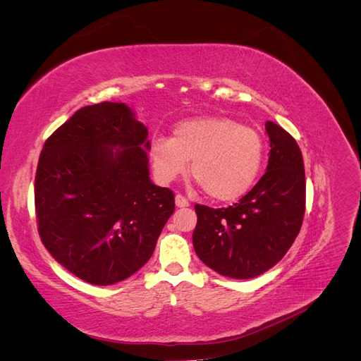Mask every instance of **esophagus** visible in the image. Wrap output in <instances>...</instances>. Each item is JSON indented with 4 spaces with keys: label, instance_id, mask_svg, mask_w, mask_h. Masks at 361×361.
<instances>
[{
    "label": "esophagus",
    "instance_id": "esophagus-1",
    "mask_svg": "<svg viewBox=\"0 0 361 361\" xmlns=\"http://www.w3.org/2000/svg\"><path fill=\"white\" fill-rule=\"evenodd\" d=\"M174 203H176L178 207H188L190 206V202L183 197V195L178 194L176 197H174Z\"/></svg>",
    "mask_w": 361,
    "mask_h": 361
}]
</instances>
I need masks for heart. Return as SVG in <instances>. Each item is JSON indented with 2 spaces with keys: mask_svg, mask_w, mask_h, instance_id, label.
I'll use <instances>...</instances> for the list:
<instances>
[{
  "mask_svg": "<svg viewBox=\"0 0 361 361\" xmlns=\"http://www.w3.org/2000/svg\"><path fill=\"white\" fill-rule=\"evenodd\" d=\"M152 167L162 183L187 171L207 197L233 202L256 182L265 157L264 138L255 128L226 116H200L180 120L171 138L154 137L149 147Z\"/></svg>",
  "mask_w": 361,
  "mask_h": 361,
  "instance_id": "b5f03b06",
  "label": "heart"
}]
</instances>
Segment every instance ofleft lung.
Listing matches in <instances>:
<instances>
[{
  "instance_id": "8db88e82",
  "label": "left lung",
  "mask_w": 361,
  "mask_h": 361,
  "mask_svg": "<svg viewBox=\"0 0 361 361\" xmlns=\"http://www.w3.org/2000/svg\"><path fill=\"white\" fill-rule=\"evenodd\" d=\"M267 173L253 190L228 207L195 204L192 245L218 274L245 280L274 267L298 236L305 211V173L295 138L274 122Z\"/></svg>"
}]
</instances>
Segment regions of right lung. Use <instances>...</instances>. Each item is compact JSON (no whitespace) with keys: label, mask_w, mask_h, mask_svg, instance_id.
I'll list each match as a JSON object with an SVG mask.
<instances>
[{"label":"right lung","mask_w":361,"mask_h":361,"mask_svg":"<svg viewBox=\"0 0 361 361\" xmlns=\"http://www.w3.org/2000/svg\"><path fill=\"white\" fill-rule=\"evenodd\" d=\"M147 128L126 104L84 106L43 145L35 179L37 228L60 265L97 286L154 255L174 194L149 178Z\"/></svg>","instance_id":"1"}]
</instances>
